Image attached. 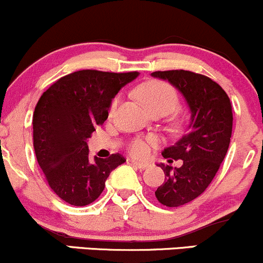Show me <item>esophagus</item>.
I'll return each instance as SVG.
<instances>
[{
    "mask_svg": "<svg viewBox=\"0 0 263 263\" xmlns=\"http://www.w3.org/2000/svg\"><path fill=\"white\" fill-rule=\"evenodd\" d=\"M132 164L134 166H137L138 169H140V171H144V169L149 168V164H146V163H140V162H132Z\"/></svg>",
    "mask_w": 263,
    "mask_h": 263,
    "instance_id": "1",
    "label": "esophagus"
}]
</instances>
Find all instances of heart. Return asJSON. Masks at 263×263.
I'll use <instances>...</instances> for the list:
<instances>
[{"instance_id": "1", "label": "heart", "mask_w": 263, "mask_h": 263, "mask_svg": "<svg viewBox=\"0 0 263 263\" xmlns=\"http://www.w3.org/2000/svg\"><path fill=\"white\" fill-rule=\"evenodd\" d=\"M138 98L142 100V103L146 106L151 112H164L169 114L178 106V94L173 86L164 81L152 80L148 83L143 84L138 87L137 90ZM118 105V99H114L110 105V114L114 112ZM157 144V139L154 137H149L143 139V138H135L133 142L129 144V152L133 157L145 158L151 153V146Z\"/></svg>"}]
</instances>
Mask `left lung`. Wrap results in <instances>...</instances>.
I'll list each match as a JSON object with an SVG mask.
<instances>
[{
	"instance_id": "obj_1",
	"label": "left lung",
	"mask_w": 263,
	"mask_h": 263,
	"mask_svg": "<svg viewBox=\"0 0 263 263\" xmlns=\"http://www.w3.org/2000/svg\"><path fill=\"white\" fill-rule=\"evenodd\" d=\"M168 81L184 98L191 119L187 132L178 142L162 152L169 163L182 159L179 168L159 164L164 183L155 197L166 207H179L196 199L207 189L227 154L232 135V105L216 81L185 70L152 72Z\"/></svg>"
}]
</instances>
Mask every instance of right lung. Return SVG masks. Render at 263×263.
Instances as JSON below:
<instances>
[{
	"label": "right lung",
	"mask_w": 263,
	"mask_h": 263,
	"mask_svg": "<svg viewBox=\"0 0 263 263\" xmlns=\"http://www.w3.org/2000/svg\"><path fill=\"white\" fill-rule=\"evenodd\" d=\"M139 72L80 70L53 83L33 111V148L51 189L76 207L94 202L109 174L125 162L120 154L108 159L89 157L87 139L109 115L112 99Z\"/></svg>",
	"instance_id": "obj_1"
}]
</instances>
